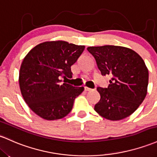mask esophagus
I'll return each mask as SVG.
<instances>
[{
	"label": "esophagus",
	"mask_w": 157,
	"mask_h": 157,
	"mask_svg": "<svg viewBox=\"0 0 157 157\" xmlns=\"http://www.w3.org/2000/svg\"><path fill=\"white\" fill-rule=\"evenodd\" d=\"M84 89H85V91H92V89H90V88H89V87H86V86H85L84 87Z\"/></svg>",
	"instance_id": "1"
}]
</instances>
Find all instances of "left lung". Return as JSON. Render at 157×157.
Returning <instances> with one entry per match:
<instances>
[{
	"instance_id": "obj_1",
	"label": "left lung",
	"mask_w": 157,
	"mask_h": 157,
	"mask_svg": "<svg viewBox=\"0 0 157 157\" xmlns=\"http://www.w3.org/2000/svg\"><path fill=\"white\" fill-rule=\"evenodd\" d=\"M103 76L112 78L107 88L98 87L101 94L94 110L104 118L119 121L130 116L146 97L148 70L142 58L132 50L121 46L89 47Z\"/></svg>"
}]
</instances>
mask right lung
Here are the masks:
<instances>
[{"label": "right lung", "mask_w": 157, "mask_h": 157, "mask_svg": "<svg viewBox=\"0 0 157 157\" xmlns=\"http://www.w3.org/2000/svg\"><path fill=\"white\" fill-rule=\"evenodd\" d=\"M85 46L64 41L45 42L33 48L23 59L19 71L21 92L33 112L45 120L64 118L71 111L75 99L83 87L62 83L71 77V66Z\"/></svg>", "instance_id": "add662e5"}]
</instances>
